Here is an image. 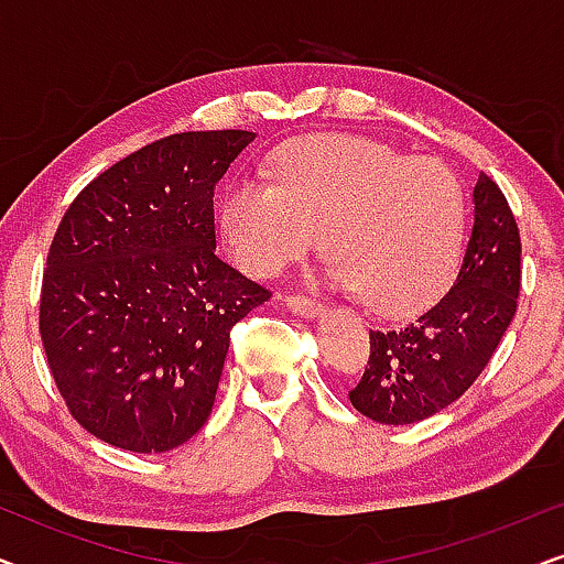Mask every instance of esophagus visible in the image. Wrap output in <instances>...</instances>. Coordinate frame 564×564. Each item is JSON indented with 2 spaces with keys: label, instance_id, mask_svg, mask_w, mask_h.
<instances>
[{
  "label": "esophagus",
  "instance_id": "esophagus-1",
  "mask_svg": "<svg viewBox=\"0 0 564 564\" xmlns=\"http://www.w3.org/2000/svg\"><path fill=\"white\" fill-rule=\"evenodd\" d=\"M284 303H288V307L292 313H300V315H311V318H315L323 311V303L321 300H315L311 295H300V292H292V295H284Z\"/></svg>",
  "mask_w": 564,
  "mask_h": 564
}]
</instances>
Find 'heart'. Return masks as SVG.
<instances>
[{"label": "heart", "instance_id": "1", "mask_svg": "<svg viewBox=\"0 0 564 564\" xmlns=\"http://www.w3.org/2000/svg\"><path fill=\"white\" fill-rule=\"evenodd\" d=\"M236 264L276 274L323 236L344 288L382 315L421 311L452 282L467 197L444 161L361 135H311L284 145L272 180H238L220 205Z\"/></svg>", "mask_w": 564, "mask_h": 564}]
</instances>
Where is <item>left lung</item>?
Wrapping results in <instances>:
<instances>
[{"label": "left lung", "mask_w": 564, "mask_h": 564, "mask_svg": "<svg viewBox=\"0 0 564 564\" xmlns=\"http://www.w3.org/2000/svg\"><path fill=\"white\" fill-rule=\"evenodd\" d=\"M475 223L449 292L398 328L369 330V361L351 405L388 426L429 419L465 395L511 326L521 290V236L488 174L475 184Z\"/></svg>", "instance_id": "8db88e82"}]
</instances>
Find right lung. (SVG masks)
<instances>
[{
  "label": "right lung",
  "instance_id": "1",
  "mask_svg": "<svg viewBox=\"0 0 564 564\" xmlns=\"http://www.w3.org/2000/svg\"><path fill=\"white\" fill-rule=\"evenodd\" d=\"M199 130L153 141L84 187L45 259L41 338L68 413L138 454L205 426L230 328L272 292L215 257L213 189L253 141Z\"/></svg>",
  "mask_w": 564,
  "mask_h": 564
}]
</instances>
